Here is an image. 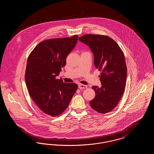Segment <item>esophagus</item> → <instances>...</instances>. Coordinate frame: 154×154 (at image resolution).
Returning <instances> with one entry per match:
<instances>
[{"label": "esophagus", "instance_id": "34e87169", "mask_svg": "<svg viewBox=\"0 0 154 154\" xmlns=\"http://www.w3.org/2000/svg\"><path fill=\"white\" fill-rule=\"evenodd\" d=\"M87 88V86L85 85H82V84H79V88H80L81 89H85Z\"/></svg>", "mask_w": 154, "mask_h": 154}]
</instances>
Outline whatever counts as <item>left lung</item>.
<instances>
[{
  "label": "left lung",
  "mask_w": 154,
  "mask_h": 154,
  "mask_svg": "<svg viewBox=\"0 0 154 154\" xmlns=\"http://www.w3.org/2000/svg\"><path fill=\"white\" fill-rule=\"evenodd\" d=\"M89 46L94 56V65L101 72V87L92 86L95 98L91 107L99 113L113 110L124 94L127 67L124 52L111 37L104 35L87 34L79 38Z\"/></svg>",
  "instance_id": "8db88e82"
}]
</instances>
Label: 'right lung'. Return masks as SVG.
I'll list each match as a JSON object with an SVG mask.
<instances>
[{
    "instance_id": "1",
    "label": "right lung",
    "mask_w": 154,
    "mask_h": 154,
    "mask_svg": "<svg viewBox=\"0 0 154 154\" xmlns=\"http://www.w3.org/2000/svg\"><path fill=\"white\" fill-rule=\"evenodd\" d=\"M78 35L40 42L27 60L25 82L29 95L45 114L58 116L66 110L78 87L56 79L66 57L77 43Z\"/></svg>"
}]
</instances>
